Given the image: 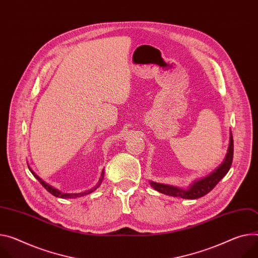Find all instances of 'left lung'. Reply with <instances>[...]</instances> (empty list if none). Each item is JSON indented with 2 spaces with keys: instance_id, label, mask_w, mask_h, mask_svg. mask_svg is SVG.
Wrapping results in <instances>:
<instances>
[{
  "instance_id": "obj_1",
  "label": "left lung",
  "mask_w": 258,
  "mask_h": 258,
  "mask_svg": "<svg viewBox=\"0 0 258 258\" xmlns=\"http://www.w3.org/2000/svg\"><path fill=\"white\" fill-rule=\"evenodd\" d=\"M232 156H233V140H232V135L230 133L229 146L222 165L219 168H217L213 173H211L209 176L196 181L188 189L184 190L182 188H177V187H174L171 185L160 184L155 182H150V184L155 190L167 196H171L175 198L179 197L182 199H188V200H196V199L202 198L212 190L218 184V182L227 174V172L231 167Z\"/></svg>"
}]
</instances>
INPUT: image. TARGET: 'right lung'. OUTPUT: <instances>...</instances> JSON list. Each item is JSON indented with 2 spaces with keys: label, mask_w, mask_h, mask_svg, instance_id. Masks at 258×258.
<instances>
[{
  "label": "right lung",
  "mask_w": 258,
  "mask_h": 258,
  "mask_svg": "<svg viewBox=\"0 0 258 258\" xmlns=\"http://www.w3.org/2000/svg\"><path fill=\"white\" fill-rule=\"evenodd\" d=\"M30 171L32 172V174L36 177V179L42 184V186L44 187V188L47 190L49 194H51L52 196H54V197H56V198H60V199H76V198H79V197H82V196H86V195H89V194H91L92 191H95L98 187L102 184V181H103V179H104V170H103V172H102V174H101V177H100V180H99V182H98V184L95 186V187H92L91 189H89V190H87V191H84V192H80V194H63V192H60V191H58L57 189H55V188H53V187H51L50 185H48V184H46L42 179H40L31 169H30Z\"/></svg>",
  "instance_id": "1"
}]
</instances>
